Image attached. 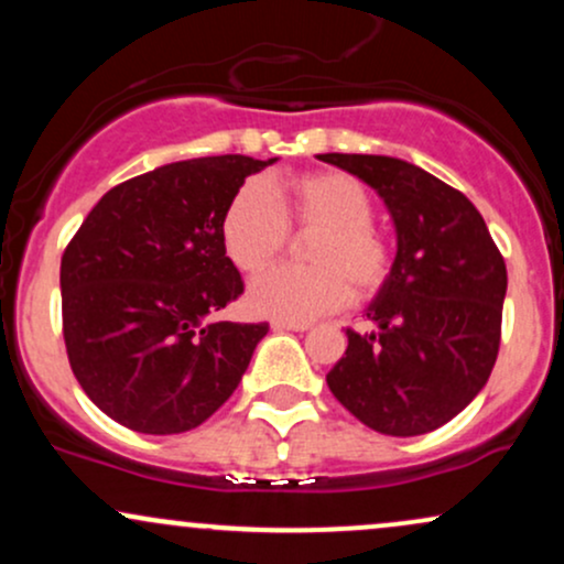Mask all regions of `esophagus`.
<instances>
[{
  "label": "esophagus",
  "instance_id": "esophagus-1",
  "mask_svg": "<svg viewBox=\"0 0 564 564\" xmlns=\"http://www.w3.org/2000/svg\"><path fill=\"white\" fill-rule=\"evenodd\" d=\"M275 332H307L310 323H296V321H273Z\"/></svg>",
  "mask_w": 564,
  "mask_h": 564
}]
</instances>
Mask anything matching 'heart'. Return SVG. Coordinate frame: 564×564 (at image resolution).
<instances>
[{"label":"heart","mask_w":564,"mask_h":564,"mask_svg":"<svg viewBox=\"0 0 564 564\" xmlns=\"http://www.w3.org/2000/svg\"><path fill=\"white\" fill-rule=\"evenodd\" d=\"M251 180L238 187L223 217V246L246 275L262 273L289 246V225L318 230L307 257L315 268H278L249 289L254 313L307 323L347 304L352 289L373 294L392 268V246L373 219V198L345 172H310L289 183Z\"/></svg>","instance_id":"obj_1"}]
</instances>
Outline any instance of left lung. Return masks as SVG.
Instances as JSON below:
<instances>
[{"label":"left lung","instance_id":"obj_1","mask_svg":"<svg viewBox=\"0 0 564 564\" xmlns=\"http://www.w3.org/2000/svg\"><path fill=\"white\" fill-rule=\"evenodd\" d=\"M390 209L398 254L328 390L366 426L413 437L448 424L482 390L501 345L507 264L475 204L408 161L323 153Z\"/></svg>","mask_w":564,"mask_h":564}]
</instances>
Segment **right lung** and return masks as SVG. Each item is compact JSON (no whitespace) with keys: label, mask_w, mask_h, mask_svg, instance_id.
I'll return each instance as SVG.
<instances>
[{"label":"right lung","mask_w":564,"mask_h":564,"mask_svg":"<svg viewBox=\"0 0 564 564\" xmlns=\"http://www.w3.org/2000/svg\"><path fill=\"white\" fill-rule=\"evenodd\" d=\"M275 159L174 161L111 187L61 260L70 371L113 422L142 435L196 430L236 392L268 323L215 321L243 294L223 217Z\"/></svg>","instance_id":"right-lung-1"}]
</instances>
